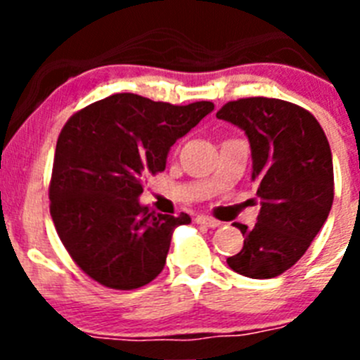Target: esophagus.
I'll return each instance as SVG.
<instances>
[{
    "mask_svg": "<svg viewBox=\"0 0 360 360\" xmlns=\"http://www.w3.org/2000/svg\"><path fill=\"white\" fill-rule=\"evenodd\" d=\"M196 221H198V224H202V225H207V227H211V229H214V227H219V221L218 219H214V218H211V216H198V218H196Z\"/></svg>",
    "mask_w": 360,
    "mask_h": 360,
    "instance_id": "34e87169",
    "label": "esophagus"
}]
</instances>
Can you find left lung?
Here are the masks:
<instances>
[{
    "mask_svg": "<svg viewBox=\"0 0 360 360\" xmlns=\"http://www.w3.org/2000/svg\"><path fill=\"white\" fill-rule=\"evenodd\" d=\"M216 117L243 129L249 139L252 182L262 200L252 229L234 224L245 241L227 263L247 278H276L303 257L330 214L333 162L328 139L310 111L281 98L231 101Z\"/></svg>",
    "mask_w": 360,
    "mask_h": 360,
    "instance_id": "8db88e82",
    "label": "left lung"
}]
</instances>
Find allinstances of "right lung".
I'll list each match as a JSON object with an SVG mask.
<instances>
[{"mask_svg":"<svg viewBox=\"0 0 360 360\" xmlns=\"http://www.w3.org/2000/svg\"><path fill=\"white\" fill-rule=\"evenodd\" d=\"M212 110L209 101L174 106L115 94L70 117L57 139L50 214L84 274L115 290L160 274L173 231L191 218L142 205V182L165 169L171 146Z\"/></svg>","mask_w":360,"mask_h":360,"instance_id":"1","label":"right lung"}]
</instances>
